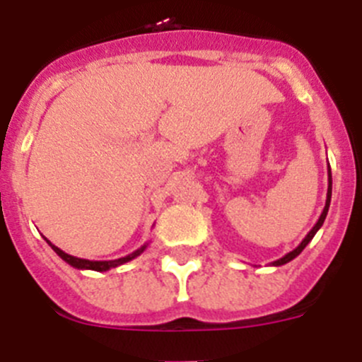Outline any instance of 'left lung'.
I'll use <instances>...</instances> for the list:
<instances>
[{"mask_svg":"<svg viewBox=\"0 0 362 362\" xmlns=\"http://www.w3.org/2000/svg\"><path fill=\"white\" fill-rule=\"evenodd\" d=\"M327 182H329V185H327V199H325V206H324V210H322L320 217H318L317 224H315V226L311 228V230H310V233H308L306 237H304V240L300 242V244L297 245V247L293 249V251L286 252V255L283 256V258L276 259V262H272V263H270V265H272V267H279V265H285V263L292 262V259H293V258H297V256H299L300 252H303V249L306 247L308 244H310V242H311V238L315 237V233H317V231L320 230V228H322V224H324V221H325V217H327V212H329V205H331V196H332V175H331V166L327 168Z\"/></svg>","mask_w":362,"mask_h":362,"instance_id":"8db88e82","label":"left lung"}]
</instances>
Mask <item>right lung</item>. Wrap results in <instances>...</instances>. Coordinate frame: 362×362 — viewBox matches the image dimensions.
Returning a JSON list of instances; mask_svg holds the SVG:
<instances>
[{
  "mask_svg": "<svg viewBox=\"0 0 362 362\" xmlns=\"http://www.w3.org/2000/svg\"><path fill=\"white\" fill-rule=\"evenodd\" d=\"M45 240H47V238H45ZM47 244L51 245L52 251H54L56 255H58L59 258L63 259V262H66V263H69V265H72L74 269H79V270H97V272H106V270L115 269V267L124 265V263L131 262V259H134L136 256L141 255V252L146 249V245H148V244L141 245V247L136 249V251L131 252V255L124 256V258L107 259V262H106V259H103V262H97V259H84V258H77V256H72V255H66L65 251H62V249L56 247L54 244H51V240H47Z\"/></svg>",
  "mask_w": 362,
  "mask_h": 362,
  "instance_id": "1",
  "label": "right lung"
}]
</instances>
